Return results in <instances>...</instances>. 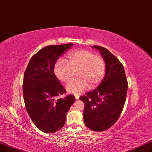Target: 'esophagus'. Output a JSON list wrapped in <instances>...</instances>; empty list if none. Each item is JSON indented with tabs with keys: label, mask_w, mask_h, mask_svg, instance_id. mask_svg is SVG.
I'll return each instance as SVG.
<instances>
[{
	"label": "esophagus",
	"mask_w": 152,
	"mask_h": 152,
	"mask_svg": "<svg viewBox=\"0 0 152 152\" xmlns=\"http://www.w3.org/2000/svg\"><path fill=\"white\" fill-rule=\"evenodd\" d=\"M74 96H75L76 99H79V97H80V96H79L78 95H77V94H75V95H74Z\"/></svg>",
	"instance_id": "34e87169"
}]
</instances>
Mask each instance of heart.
I'll return each mask as SVG.
<instances>
[{"label": "heart", "mask_w": 152, "mask_h": 152, "mask_svg": "<svg viewBox=\"0 0 152 152\" xmlns=\"http://www.w3.org/2000/svg\"><path fill=\"white\" fill-rule=\"evenodd\" d=\"M65 60H57L53 70L56 77L62 82H68L73 77V71H77V78L66 86L69 93L79 94L87 86L90 89L95 88L103 80L106 65L101 56L82 49L69 53Z\"/></svg>", "instance_id": "b5f03b06"}]
</instances>
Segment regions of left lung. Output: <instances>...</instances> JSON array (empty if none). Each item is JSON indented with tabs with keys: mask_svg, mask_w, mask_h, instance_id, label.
I'll list each match as a JSON object with an SVG mask.
<instances>
[{
	"mask_svg": "<svg viewBox=\"0 0 152 152\" xmlns=\"http://www.w3.org/2000/svg\"><path fill=\"white\" fill-rule=\"evenodd\" d=\"M99 50L106 65L105 75L98 87L80 97L85 104L83 121L94 131H103L119 118L126 102L127 82L124 66L107 49L91 46Z\"/></svg>",
	"mask_w": 152,
	"mask_h": 152,
	"instance_id": "obj_1",
	"label": "left lung"
}]
</instances>
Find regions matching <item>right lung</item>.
<instances>
[{
    "mask_svg": "<svg viewBox=\"0 0 152 152\" xmlns=\"http://www.w3.org/2000/svg\"><path fill=\"white\" fill-rule=\"evenodd\" d=\"M73 46L70 43L43 48L31 57L25 72L23 93L26 110L43 132L52 134L62 129L67 113L75 102L72 95L57 98L66 90L53 70L59 57Z\"/></svg>",
    "mask_w": 152,
    "mask_h": 152,
    "instance_id": "right-lung-1",
    "label": "right lung"
}]
</instances>
